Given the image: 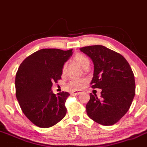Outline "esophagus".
<instances>
[{
    "instance_id": "obj_1",
    "label": "esophagus",
    "mask_w": 147,
    "mask_h": 147,
    "mask_svg": "<svg viewBox=\"0 0 147 147\" xmlns=\"http://www.w3.org/2000/svg\"><path fill=\"white\" fill-rule=\"evenodd\" d=\"M81 93V91L79 90H73L71 92V94L72 95H79Z\"/></svg>"
}]
</instances>
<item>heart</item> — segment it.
Here are the masks:
<instances>
[{
    "label": "heart",
    "mask_w": 147,
    "mask_h": 147,
    "mask_svg": "<svg viewBox=\"0 0 147 147\" xmlns=\"http://www.w3.org/2000/svg\"><path fill=\"white\" fill-rule=\"evenodd\" d=\"M74 60L78 63L81 68H83L84 69L88 66H89L90 65V61L88 59V58L85 55H83L77 54V55H75ZM66 65L65 64L62 68V73L64 74L66 72ZM85 83H86V81L84 80V79H75V80H72L70 81L68 86L69 88H72V89H80V88L84 87Z\"/></svg>",
    "instance_id": "1"
}]
</instances>
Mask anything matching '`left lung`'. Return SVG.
Masks as SVG:
<instances>
[{"label": "left lung", "instance_id": "8db88e82", "mask_svg": "<svg viewBox=\"0 0 147 147\" xmlns=\"http://www.w3.org/2000/svg\"><path fill=\"white\" fill-rule=\"evenodd\" d=\"M80 51L93 61L92 88L102 90L100 98L90 94L88 116L98 124L114 125L127 112L135 96L131 68L123 55L103 46L85 47Z\"/></svg>", "mask_w": 147, "mask_h": 147}]
</instances>
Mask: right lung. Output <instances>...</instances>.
I'll return each mask as SVG.
<instances>
[{
  "label": "right lung",
  "mask_w": 147,
  "mask_h": 147,
  "mask_svg": "<svg viewBox=\"0 0 147 147\" xmlns=\"http://www.w3.org/2000/svg\"><path fill=\"white\" fill-rule=\"evenodd\" d=\"M72 51L41 49L27 57L19 66L16 95L24 114L36 126L51 127L66 116L65 102L70 94L62 92L55 95L51 87L61 79L63 64Z\"/></svg>",
  "instance_id": "1"
}]
</instances>
